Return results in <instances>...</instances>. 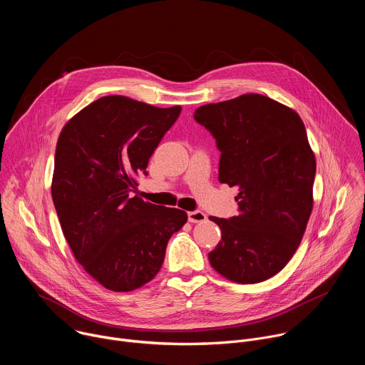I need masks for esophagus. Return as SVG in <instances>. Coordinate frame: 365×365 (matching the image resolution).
<instances>
[{
    "mask_svg": "<svg viewBox=\"0 0 365 365\" xmlns=\"http://www.w3.org/2000/svg\"><path fill=\"white\" fill-rule=\"evenodd\" d=\"M187 221L192 222V224L205 222L206 221V215L202 211H192V212H187Z\"/></svg>",
    "mask_w": 365,
    "mask_h": 365,
    "instance_id": "obj_1",
    "label": "esophagus"
}]
</instances>
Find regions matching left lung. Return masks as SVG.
<instances>
[{
	"label": "left lung",
	"mask_w": 365,
	"mask_h": 365,
	"mask_svg": "<svg viewBox=\"0 0 365 365\" xmlns=\"http://www.w3.org/2000/svg\"><path fill=\"white\" fill-rule=\"evenodd\" d=\"M193 118L221 151L220 182L240 190L237 217H210L222 232L210 263L235 283L264 282L293 257L314 206L317 160L304 124L258 93L202 106Z\"/></svg>",
	"instance_id": "left-lung-1"
}]
</instances>
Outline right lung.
I'll return each instance as SVG.
<instances>
[{
    "label": "right lung",
    "instance_id": "obj_1",
    "mask_svg": "<svg viewBox=\"0 0 365 365\" xmlns=\"http://www.w3.org/2000/svg\"><path fill=\"white\" fill-rule=\"evenodd\" d=\"M182 107L158 108L102 96L63 127L51 197L78 263L103 287L131 292L162 269L168 241L186 212L133 196L153 151Z\"/></svg>",
    "mask_w": 365,
    "mask_h": 365
}]
</instances>
